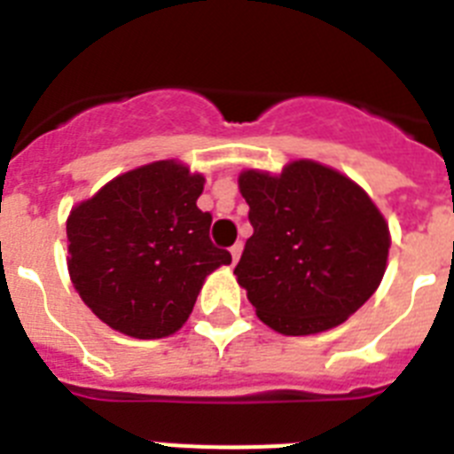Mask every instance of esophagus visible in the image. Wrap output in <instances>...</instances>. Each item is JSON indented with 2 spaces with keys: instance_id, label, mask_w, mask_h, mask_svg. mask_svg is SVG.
<instances>
[{
  "instance_id": "1",
  "label": "esophagus",
  "mask_w": 454,
  "mask_h": 454,
  "mask_svg": "<svg viewBox=\"0 0 454 454\" xmlns=\"http://www.w3.org/2000/svg\"><path fill=\"white\" fill-rule=\"evenodd\" d=\"M230 252H231V259H234V263H236L240 259V252H243V243H240V240H236Z\"/></svg>"
}]
</instances>
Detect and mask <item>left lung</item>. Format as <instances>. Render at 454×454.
<instances>
[{"mask_svg":"<svg viewBox=\"0 0 454 454\" xmlns=\"http://www.w3.org/2000/svg\"><path fill=\"white\" fill-rule=\"evenodd\" d=\"M239 188L254 234L234 275L270 330L284 336L327 332L377 291L391 234L359 184L298 159L279 175L243 170Z\"/></svg>","mask_w":454,"mask_h":454,"instance_id":"1","label":"left lung"}]
</instances>
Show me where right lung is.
<instances>
[{
	"label": "right lung",
	"instance_id": "1",
	"mask_svg": "<svg viewBox=\"0 0 454 454\" xmlns=\"http://www.w3.org/2000/svg\"><path fill=\"white\" fill-rule=\"evenodd\" d=\"M204 177L177 159L122 172L67 215V272L111 330L163 339L182 330L207 275L231 254L208 239Z\"/></svg>",
	"mask_w": 454,
	"mask_h": 454
}]
</instances>
